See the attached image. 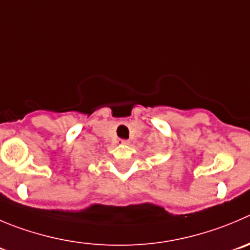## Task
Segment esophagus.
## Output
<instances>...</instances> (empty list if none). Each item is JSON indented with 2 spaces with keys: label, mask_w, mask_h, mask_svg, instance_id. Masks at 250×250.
<instances>
[{
  "label": "esophagus",
  "mask_w": 250,
  "mask_h": 250,
  "mask_svg": "<svg viewBox=\"0 0 250 250\" xmlns=\"http://www.w3.org/2000/svg\"><path fill=\"white\" fill-rule=\"evenodd\" d=\"M119 142H120L121 145H127V144H129V141H127V140H119Z\"/></svg>",
  "instance_id": "esophagus-1"
}]
</instances>
